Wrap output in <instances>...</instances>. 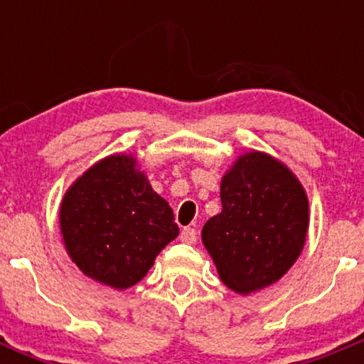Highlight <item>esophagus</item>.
<instances>
[{
  "instance_id": "esophagus-1",
  "label": "esophagus",
  "mask_w": 364,
  "mask_h": 364,
  "mask_svg": "<svg viewBox=\"0 0 364 364\" xmlns=\"http://www.w3.org/2000/svg\"><path fill=\"white\" fill-rule=\"evenodd\" d=\"M179 240L186 245H193L197 241L196 229H192V227H185V229L181 230V236H179Z\"/></svg>"
}]
</instances>
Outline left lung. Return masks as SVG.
Wrapping results in <instances>:
<instances>
[{
	"label": "left lung",
	"instance_id": "1",
	"mask_svg": "<svg viewBox=\"0 0 364 364\" xmlns=\"http://www.w3.org/2000/svg\"><path fill=\"white\" fill-rule=\"evenodd\" d=\"M222 213L203 227L220 280L237 294L269 287L292 267L308 232V197L294 172L260 151L241 155L220 185Z\"/></svg>",
	"mask_w": 364,
	"mask_h": 364
}]
</instances>
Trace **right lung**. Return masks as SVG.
I'll return each instance as SVG.
<instances>
[{
	"label": "right lung",
	"instance_id": "obj_1",
	"mask_svg": "<svg viewBox=\"0 0 364 364\" xmlns=\"http://www.w3.org/2000/svg\"><path fill=\"white\" fill-rule=\"evenodd\" d=\"M60 229L70 259L86 277L124 291L141 282L179 234L167 200L151 188L134 155H111L65 193Z\"/></svg>",
	"mask_w": 364,
	"mask_h": 364
}]
</instances>
